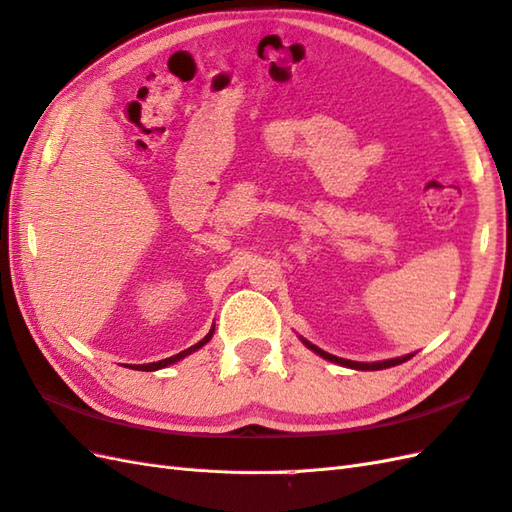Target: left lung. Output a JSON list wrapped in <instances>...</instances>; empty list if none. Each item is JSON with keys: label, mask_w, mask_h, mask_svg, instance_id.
I'll list each match as a JSON object with an SVG mask.
<instances>
[{"label": "left lung", "mask_w": 512, "mask_h": 512, "mask_svg": "<svg viewBox=\"0 0 512 512\" xmlns=\"http://www.w3.org/2000/svg\"><path fill=\"white\" fill-rule=\"evenodd\" d=\"M300 342H303L309 350L316 352V355H320L322 359L331 361V363H337L342 365V368H350V370H363V372H370V370H385V368H393V365H400L404 361H409L413 355H404V357H396V359H385V361H374V363H361V361H350V359H342V357H335V355H329V352H324L322 348L313 346L311 342H307V339L300 337Z\"/></svg>", "instance_id": "left-lung-1"}]
</instances>
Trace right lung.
<instances>
[{
    "label": "right lung",
    "instance_id": "obj_1",
    "mask_svg": "<svg viewBox=\"0 0 512 512\" xmlns=\"http://www.w3.org/2000/svg\"><path fill=\"white\" fill-rule=\"evenodd\" d=\"M212 335H214V326L212 329H209V333L201 339L199 344H194V346H190V348H186V350H181V352H177V355H173V357H168V359H162V361H155V363H142V365H134V368L131 370H140V372H155V370H162V368H168V365H173V363H177V361H181V359H186L188 355H192V352H196L199 348H203L209 339H212Z\"/></svg>",
    "mask_w": 512,
    "mask_h": 512
}]
</instances>
